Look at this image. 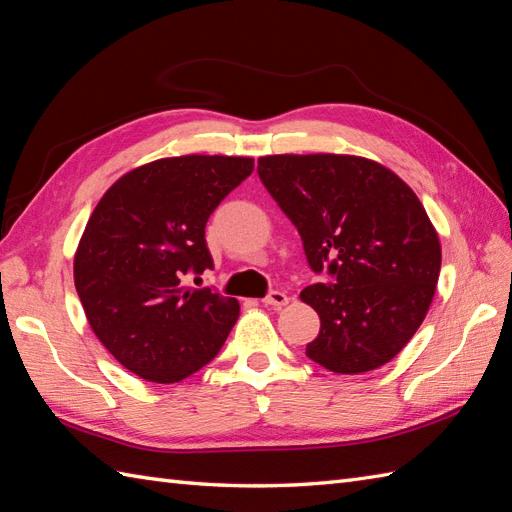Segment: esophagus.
Returning a JSON list of instances; mask_svg holds the SVG:
<instances>
[{"label": "esophagus", "mask_w": 512, "mask_h": 512, "mask_svg": "<svg viewBox=\"0 0 512 512\" xmlns=\"http://www.w3.org/2000/svg\"><path fill=\"white\" fill-rule=\"evenodd\" d=\"M264 303L270 305V307H277V310H279V307L290 303V296L285 294V292H281V290H272V292H268L264 296Z\"/></svg>", "instance_id": "34e87169"}]
</instances>
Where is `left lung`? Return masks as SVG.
Returning <instances> with one entry per match:
<instances>
[{"mask_svg": "<svg viewBox=\"0 0 512 512\" xmlns=\"http://www.w3.org/2000/svg\"><path fill=\"white\" fill-rule=\"evenodd\" d=\"M257 174L299 231L307 264L327 275L301 292L320 316L307 358L342 375L390 362L421 327L441 272L417 194L384 165L347 154L261 157Z\"/></svg>", "mask_w": 512, "mask_h": 512, "instance_id": "1", "label": "left lung"}]
</instances>
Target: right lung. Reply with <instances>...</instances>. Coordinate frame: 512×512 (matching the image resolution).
<instances>
[{"label":"right lung","mask_w":512,"mask_h":512,"mask_svg":"<svg viewBox=\"0 0 512 512\" xmlns=\"http://www.w3.org/2000/svg\"><path fill=\"white\" fill-rule=\"evenodd\" d=\"M253 168L246 157L159 159L124 174L91 213L76 292L93 334L130 373L174 384L220 353L240 305L185 277L213 268L207 220Z\"/></svg>","instance_id":"obj_1"}]
</instances>
